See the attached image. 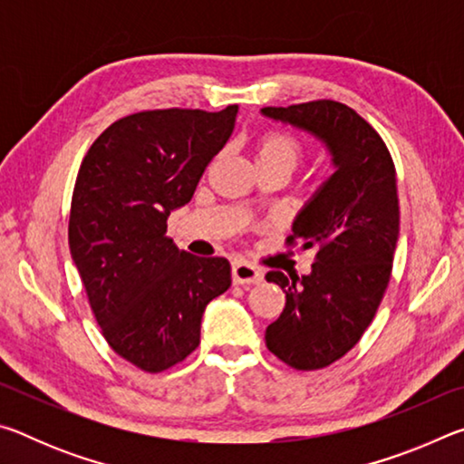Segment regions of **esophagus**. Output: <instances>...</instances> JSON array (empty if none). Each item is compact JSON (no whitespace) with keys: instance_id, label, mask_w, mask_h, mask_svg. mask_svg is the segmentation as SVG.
Instances as JSON below:
<instances>
[{"instance_id":"obj_1","label":"esophagus","mask_w":464,"mask_h":464,"mask_svg":"<svg viewBox=\"0 0 464 464\" xmlns=\"http://www.w3.org/2000/svg\"><path fill=\"white\" fill-rule=\"evenodd\" d=\"M231 274L235 285H260L264 280V270L247 262H235Z\"/></svg>"}]
</instances>
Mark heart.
Listing matches in <instances>:
<instances>
[{"instance_id": "heart-1", "label": "heart", "mask_w": 464, "mask_h": 464, "mask_svg": "<svg viewBox=\"0 0 464 464\" xmlns=\"http://www.w3.org/2000/svg\"><path fill=\"white\" fill-rule=\"evenodd\" d=\"M304 153L303 140L285 130H268L256 143V163H280L293 169Z\"/></svg>"}]
</instances>
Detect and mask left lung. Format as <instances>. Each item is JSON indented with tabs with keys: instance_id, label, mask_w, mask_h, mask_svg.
I'll list each match as a JSON object with an SVG mask.
<instances>
[{
	"instance_id": "left-lung-1",
	"label": "left lung",
	"mask_w": 464,
	"mask_h": 464,
	"mask_svg": "<svg viewBox=\"0 0 464 464\" xmlns=\"http://www.w3.org/2000/svg\"><path fill=\"white\" fill-rule=\"evenodd\" d=\"M262 114L324 140L335 166L286 237L288 247L317 251L311 274H266L286 295L266 345L290 368L319 371L360 342L389 286L399 239L395 163L379 132L340 102L268 106Z\"/></svg>"
}]
</instances>
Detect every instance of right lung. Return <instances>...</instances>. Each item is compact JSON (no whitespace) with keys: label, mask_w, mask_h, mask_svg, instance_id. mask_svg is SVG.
I'll use <instances>...</instances> for the list:
<instances>
[{"label":"right lung","mask_w":464,"mask_h":464,"mask_svg":"<svg viewBox=\"0 0 464 464\" xmlns=\"http://www.w3.org/2000/svg\"><path fill=\"white\" fill-rule=\"evenodd\" d=\"M235 116L237 104L129 114L93 140L77 174L72 257L108 345L145 372L190 356L204 309L231 286L225 257L186 254L166 233L171 210L190 202L229 140Z\"/></svg>","instance_id":"add662e5"}]
</instances>
